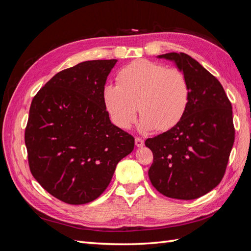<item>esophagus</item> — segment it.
Segmentation results:
<instances>
[{
    "instance_id": "esophagus-1",
    "label": "esophagus",
    "mask_w": 251,
    "mask_h": 251,
    "mask_svg": "<svg viewBox=\"0 0 251 251\" xmlns=\"http://www.w3.org/2000/svg\"><path fill=\"white\" fill-rule=\"evenodd\" d=\"M135 144H136V147H137V148H142L144 146V141L139 137H136L135 138Z\"/></svg>"
}]
</instances>
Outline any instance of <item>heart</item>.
Instances as JSON below:
<instances>
[{"label":"heart","instance_id":"b5f03b06","mask_svg":"<svg viewBox=\"0 0 251 251\" xmlns=\"http://www.w3.org/2000/svg\"><path fill=\"white\" fill-rule=\"evenodd\" d=\"M102 96L105 109L118 127L132 126L138 105L143 130L165 131L184 116L191 89L182 71L138 59L120 70L118 85L105 86Z\"/></svg>","mask_w":251,"mask_h":251}]
</instances>
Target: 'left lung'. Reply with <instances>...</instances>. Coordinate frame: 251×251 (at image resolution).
<instances>
[{"label": "left lung", "instance_id": "8db88e82", "mask_svg": "<svg viewBox=\"0 0 251 251\" xmlns=\"http://www.w3.org/2000/svg\"><path fill=\"white\" fill-rule=\"evenodd\" d=\"M172 60L186 76L191 97L184 116L171 130L146 140L153 151L149 178L159 193L193 200L221 182L234 141L232 107L220 81L185 53Z\"/></svg>", "mask_w": 251, "mask_h": 251}]
</instances>
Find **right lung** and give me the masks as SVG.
Listing matches in <instances>:
<instances>
[{
	"instance_id": "obj_1",
	"label": "right lung",
	"mask_w": 251,
	"mask_h": 251,
	"mask_svg": "<svg viewBox=\"0 0 251 251\" xmlns=\"http://www.w3.org/2000/svg\"><path fill=\"white\" fill-rule=\"evenodd\" d=\"M117 59L87 60L55 74L33 97L25 130L30 172L68 204H86L108 187L135 140L114 126L103 88Z\"/></svg>"
}]
</instances>
